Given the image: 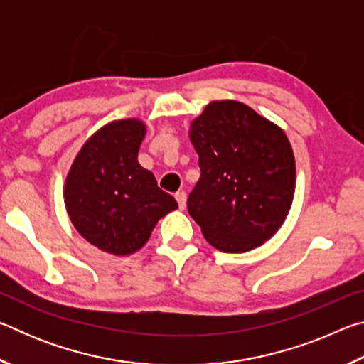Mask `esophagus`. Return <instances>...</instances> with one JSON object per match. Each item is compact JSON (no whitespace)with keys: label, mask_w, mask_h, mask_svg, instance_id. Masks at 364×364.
Masks as SVG:
<instances>
[{"label":"esophagus","mask_w":364,"mask_h":364,"mask_svg":"<svg viewBox=\"0 0 364 364\" xmlns=\"http://www.w3.org/2000/svg\"><path fill=\"white\" fill-rule=\"evenodd\" d=\"M175 197H176L178 205H180V208L183 210V208L186 207V200H188V196H186V193H184V191H180V193H176V194H175Z\"/></svg>","instance_id":"obj_1"}]
</instances>
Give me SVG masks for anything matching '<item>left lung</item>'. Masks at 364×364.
<instances>
[{"instance_id": "8db88e82", "label": "left lung", "mask_w": 364, "mask_h": 364, "mask_svg": "<svg viewBox=\"0 0 364 364\" xmlns=\"http://www.w3.org/2000/svg\"><path fill=\"white\" fill-rule=\"evenodd\" d=\"M200 178L188 212L208 244L242 254L274 236L291 208L295 159L286 133L239 101H213L191 123Z\"/></svg>"}]
</instances>
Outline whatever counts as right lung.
<instances>
[{
  "instance_id": "add662e5",
  "label": "right lung",
  "mask_w": 364,
  "mask_h": 364,
  "mask_svg": "<svg viewBox=\"0 0 364 364\" xmlns=\"http://www.w3.org/2000/svg\"><path fill=\"white\" fill-rule=\"evenodd\" d=\"M146 125L128 119L102 127L80 149L65 180L73 226L95 247L130 255L147 242L157 221L178 208L138 162Z\"/></svg>"
}]
</instances>
